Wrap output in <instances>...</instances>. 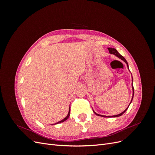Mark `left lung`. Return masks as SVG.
<instances>
[{
	"label": "left lung",
	"instance_id": "8db88e82",
	"mask_svg": "<svg viewBox=\"0 0 155 155\" xmlns=\"http://www.w3.org/2000/svg\"><path fill=\"white\" fill-rule=\"evenodd\" d=\"M108 50H109V53L110 54H114V55H115L116 56H117V57H118V58H120V59H121L122 61H124L127 64V67H128V68H129V65H128V63H127V61H126V59L123 57L122 55H120L119 53H118V51H117L115 48H108ZM133 77H132V88H133V97H132V100H131V101H130V103L129 104V106L127 107V109L124 111V112H121V113H120V114H117V115H114V116H104V115H101V114H97V113H96V112L94 111V110H93V112H94V113L96 114V115H97V116H101V117H106V118H114V117H118V116H121L122 115L124 112L127 110V109H128V107H129V105H130V104H131V102H132V100H133V96H134V87H133Z\"/></svg>",
	"mask_w": 155,
	"mask_h": 155
}]
</instances>
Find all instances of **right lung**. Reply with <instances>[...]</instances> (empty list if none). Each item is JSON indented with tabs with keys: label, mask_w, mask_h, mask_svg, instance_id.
<instances>
[{
	"label": "right lung",
	"mask_w": 155,
	"mask_h": 155,
	"mask_svg": "<svg viewBox=\"0 0 155 155\" xmlns=\"http://www.w3.org/2000/svg\"><path fill=\"white\" fill-rule=\"evenodd\" d=\"M70 106L69 107V110H68V113L67 116L66 117H65V118H64V119H63L62 120H61V121H58V122H57V123L54 124V125H55V124H60V123H61V122H63V121H66V120L68 118V117H69V116H70Z\"/></svg>",
	"instance_id": "add662e5"
}]
</instances>
